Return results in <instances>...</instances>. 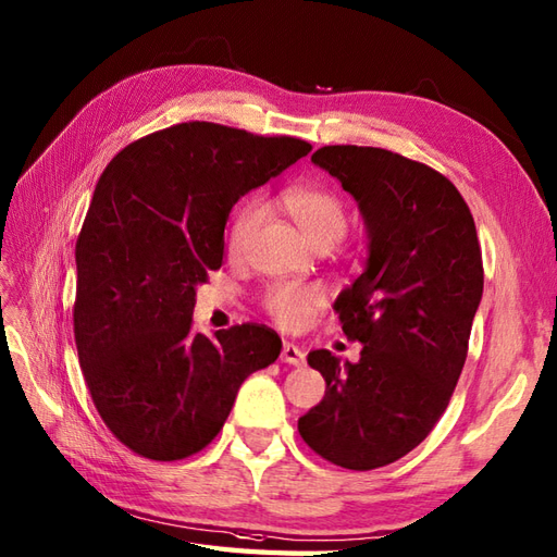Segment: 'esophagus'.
I'll return each mask as SVG.
<instances>
[{
	"instance_id": "esophagus-1",
	"label": "esophagus",
	"mask_w": 557,
	"mask_h": 557,
	"mask_svg": "<svg viewBox=\"0 0 557 557\" xmlns=\"http://www.w3.org/2000/svg\"><path fill=\"white\" fill-rule=\"evenodd\" d=\"M281 361L283 363H290V366H302L305 363V351L297 347V345H293V343H283Z\"/></svg>"
}]
</instances>
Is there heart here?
Returning <instances> with one entry per match:
<instances>
[{
    "mask_svg": "<svg viewBox=\"0 0 557 557\" xmlns=\"http://www.w3.org/2000/svg\"><path fill=\"white\" fill-rule=\"evenodd\" d=\"M283 208L288 210L293 222L302 228V234L314 246H333L345 234L347 210L343 198L325 186H293L281 196ZM264 220V206L257 198H250L238 208L232 228H228V252L240 257L246 252L252 234ZM323 305V293L317 286L302 283H276L264 297L262 307L271 321L281 329L297 331L305 329L311 314Z\"/></svg>",
    "mask_w": 557,
    "mask_h": 557,
    "instance_id": "1",
    "label": "heart"
}]
</instances>
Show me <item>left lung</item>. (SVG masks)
I'll return each mask as SVG.
<instances>
[{"instance_id": "8db88e82", "label": "left lung", "mask_w": 557, "mask_h": 557, "mask_svg": "<svg viewBox=\"0 0 557 557\" xmlns=\"http://www.w3.org/2000/svg\"><path fill=\"white\" fill-rule=\"evenodd\" d=\"M311 162L359 202L369 262L335 300L361 357L309 351L325 395L297 430L333 466L373 470L413 451L449 406L482 300V250L468 202L423 162L373 146H323Z\"/></svg>"}]
</instances>
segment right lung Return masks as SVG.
<instances>
[{"mask_svg": "<svg viewBox=\"0 0 557 557\" xmlns=\"http://www.w3.org/2000/svg\"><path fill=\"white\" fill-rule=\"evenodd\" d=\"M311 146L214 122H182L108 162L75 243V345L94 406L144 458L182 460L216 437L238 387L281 355L240 323L194 331L196 286L222 267L234 202Z\"/></svg>", "mask_w": 557, "mask_h": 557, "instance_id": "right-lung-1", "label": "right lung"}]
</instances>
